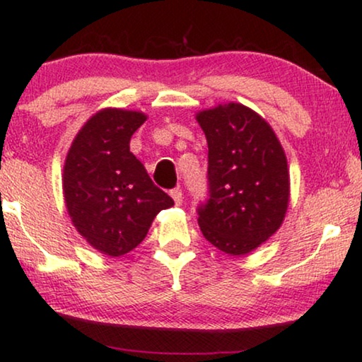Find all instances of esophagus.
Returning a JSON list of instances; mask_svg holds the SVG:
<instances>
[{"mask_svg": "<svg viewBox=\"0 0 362 362\" xmlns=\"http://www.w3.org/2000/svg\"><path fill=\"white\" fill-rule=\"evenodd\" d=\"M170 194H171L173 199H175L176 206H181L182 204V191H181V187H175V189H171Z\"/></svg>", "mask_w": 362, "mask_h": 362, "instance_id": "1", "label": "esophagus"}]
</instances>
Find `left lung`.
Instances as JSON below:
<instances>
[{
	"instance_id": "8db88e82",
	"label": "left lung",
	"mask_w": 362,
	"mask_h": 362,
	"mask_svg": "<svg viewBox=\"0 0 362 362\" xmlns=\"http://www.w3.org/2000/svg\"><path fill=\"white\" fill-rule=\"evenodd\" d=\"M207 140V199L197 206L202 235L244 255L276 232L290 196L286 158L274 130L240 103L196 117Z\"/></svg>"
}]
</instances>
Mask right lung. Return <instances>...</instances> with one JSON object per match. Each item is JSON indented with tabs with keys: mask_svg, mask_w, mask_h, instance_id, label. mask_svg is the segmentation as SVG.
<instances>
[{
	"mask_svg": "<svg viewBox=\"0 0 362 362\" xmlns=\"http://www.w3.org/2000/svg\"><path fill=\"white\" fill-rule=\"evenodd\" d=\"M146 117L107 108L77 133L64 165L69 216L93 249L120 257L145 239L153 219L175 204L130 151Z\"/></svg>",
	"mask_w": 362,
	"mask_h": 362,
	"instance_id": "obj_1",
	"label": "right lung"
}]
</instances>
